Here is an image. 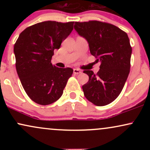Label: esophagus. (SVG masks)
<instances>
[{"mask_svg": "<svg viewBox=\"0 0 150 150\" xmlns=\"http://www.w3.org/2000/svg\"><path fill=\"white\" fill-rule=\"evenodd\" d=\"M81 73H82V71H81L80 70L77 69V68L73 69V73L75 74V75H78V74H80Z\"/></svg>", "mask_w": 150, "mask_h": 150, "instance_id": "1", "label": "esophagus"}]
</instances>
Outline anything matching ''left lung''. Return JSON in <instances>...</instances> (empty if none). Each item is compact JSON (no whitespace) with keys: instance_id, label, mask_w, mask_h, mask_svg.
Wrapping results in <instances>:
<instances>
[{"instance_id":"obj_1","label":"left lung","mask_w":150,"mask_h":150,"mask_svg":"<svg viewBox=\"0 0 150 150\" xmlns=\"http://www.w3.org/2000/svg\"><path fill=\"white\" fill-rule=\"evenodd\" d=\"M74 29L86 39L89 51L100 61L96 74L85 70L89 81L82 85L85 97L98 106L113 101L121 92L130 73L132 48L128 34L111 24L96 20L75 22Z\"/></svg>"}]
</instances>
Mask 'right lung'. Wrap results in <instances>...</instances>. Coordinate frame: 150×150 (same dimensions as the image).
Returning a JSON list of instances; mask_svg holds the SVG:
<instances>
[{"instance_id":"obj_1","label":"right lung","mask_w":150,"mask_h":150,"mask_svg":"<svg viewBox=\"0 0 150 150\" xmlns=\"http://www.w3.org/2000/svg\"><path fill=\"white\" fill-rule=\"evenodd\" d=\"M74 22L45 21L28 27L14 46L15 66L29 97L40 105H49L63 94L73 70L53 65V51L73 30Z\"/></svg>"}]
</instances>
